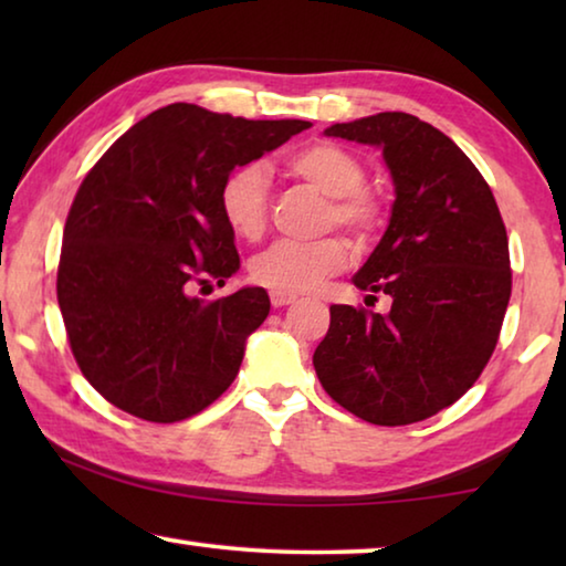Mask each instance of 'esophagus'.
Listing matches in <instances>:
<instances>
[{
    "mask_svg": "<svg viewBox=\"0 0 566 566\" xmlns=\"http://www.w3.org/2000/svg\"><path fill=\"white\" fill-rule=\"evenodd\" d=\"M272 306H286V304H294L296 296L294 294H286V292H272Z\"/></svg>",
    "mask_w": 566,
    "mask_h": 566,
    "instance_id": "esophagus-1",
    "label": "esophagus"
}]
</instances>
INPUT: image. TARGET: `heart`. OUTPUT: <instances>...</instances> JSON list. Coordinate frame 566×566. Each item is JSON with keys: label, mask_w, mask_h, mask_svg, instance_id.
Listing matches in <instances>:
<instances>
[{"label": "heart", "mask_w": 566, "mask_h": 566, "mask_svg": "<svg viewBox=\"0 0 566 566\" xmlns=\"http://www.w3.org/2000/svg\"><path fill=\"white\" fill-rule=\"evenodd\" d=\"M286 169L306 185L332 197L327 224H339L361 239L377 232L385 222V209L371 191L361 189L364 167L347 149L327 142L310 145L286 159ZM219 212L232 234L247 242L260 239L270 214V179L260 165L237 167L219 189ZM349 264V247L339 237L319 242H276L254 256L252 280L272 292L304 294L339 274Z\"/></svg>", "instance_id": "1"}]
</instances>
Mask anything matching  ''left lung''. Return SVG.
<instances>
[{
	"instance_id": "obj_1",
	"label": "left lung",
	"mask_w": 566,
	"mask_h": 566,
	"mask_svg": "<svg viewBox=\"0 0 566 566\" xmlns=\"http://www.w3.org/2000/svg\"><path fill=\"white\" fill-rule=\"evenodd\" d=\"M324 134L385 157L395 205L352 282L369 296L389 294L391 310L332 304L314 369L327 395L359 419L411 424L454 405L500 339L512 294L500 207L472 159L411 114L379 112Z\"/></svg>"
}]
</instances>
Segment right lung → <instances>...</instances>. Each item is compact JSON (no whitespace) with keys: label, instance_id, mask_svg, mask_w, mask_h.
Here are the masks:
<instances>
[{"label":"right lung","instance_id":"add662e5","mask_svg":"<svg viewBox=\"0 0 566 566\" xmlns=\"http://www.w3.org/2000/svg\"><path fill=\"white\" fill-rule=\"evenodd\" d=\"M169 104L129 127L84 177L64 224L56 300L82 375L147 421L187 419L222 397L270 314L262 286L202 300L239 270L219 189L310 129Z\"/></svg>","mask_w":566,"mask_h":566}]
</instances>
